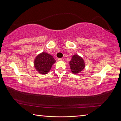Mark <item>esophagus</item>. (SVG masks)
I'll return each instance as SVG.
<instances>
[{
	"instance_id": "esophagus-1",
	"label": "esophagus",
	"mask_w": 121,
	"mask_h": 121,
	"mask_svg": "<svg viewBox=\"0 0 121 121\" xmlns=\"http://www.w3.org/2000/svg\"><path fill=\"white\" fill-rule=\"evenodd\" d=\"M63 60H64L63 58H58V61H63Z\"/></svg>"
}]
</instances>
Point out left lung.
<instances>
[{
    "label": "left lung",
    "instance_id": "left-lung-1",
    "mask_svg": "<svg viewBox=\"0 0 121 121\" xmlns=\"http://www.w3.org/2000/svg\"><path fill=\"white\" fill-rule=\"evenodd\" d=\"M69 64L71 70L74 74H79L85 68L84 60L81 56L77 54H75L72 56Z\"/></svg>",
    "mask_w": 121,
    "mask_h": 121
}]
</instances>
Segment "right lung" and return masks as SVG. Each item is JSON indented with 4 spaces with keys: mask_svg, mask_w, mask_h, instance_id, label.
Returning <instances> with one entry per match:
<instances>
[{
    "mask_svg": "<svg viewBox=\"0 0 121 121\" xmlns=\"http://www.w3.org/2000/svg\"><path fill=\"white\" fill-rule=\"evenodd\" d=\"M56 60L52 55L43 52L39 54L34 60V67L41 74H46L50 70Z\"/></svg>",
    "mask_w": 121,
    "mask_h": 121,
    "instance_id": "add662e5",
    "label": "right lung"
}]
</instances>
